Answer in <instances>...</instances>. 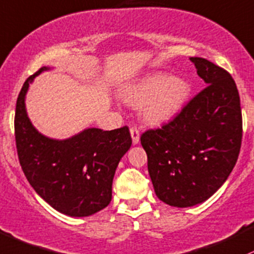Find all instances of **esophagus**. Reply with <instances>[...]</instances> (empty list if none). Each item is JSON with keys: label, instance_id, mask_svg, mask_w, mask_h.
<instances>
[{"label": "esophagus", "instance_id": "obj_1", "mask_svg": "<svg viewBox=\"0 0 254 254\" xmlns=\"http://www.w3.org/2000/svg\"><path fill=\"white\" fill-rule=\"evenodd\" d=\"M130 135H132V141L133 144L139 143V138H140V134H139V130L137 127H130Z\"/></svg>", "mask_w": 254, "mask_h": 254}]
</instances>
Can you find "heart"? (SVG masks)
<instances>
[{"label": "heart", "mask_w": 254, "mask_h": 254, "mask_svg": "<svg viewBox=\"0 0 254 254\" xmlns=\"http://www.w3.org/2000/svg\"><path fill=\"white\" fill-rule=\"evenodd\" d=\"M189 94L190 86L184 78L157 72L125 89L122 98L128 105L134 108L143 106L145 121L161 124L171 120L182 110Z\"/></svg>", "instance_id": "1"}]
</instances>
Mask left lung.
<instances>
[{"instance_id":"left-lung-1","label":"left lung","mask_w":254,"mask_h":254,"mask_svg":"<svg viewBox=\"0 0 254 254\" xmlns=\"http://www.w3.org/2000/svg\"><path fill=\"white\" fill-rule=\"evenodd\" d=\"M190 61L207 86L171 121L140 135L155 192L173 207H191L211 197L233 171L242 141L234 78L207 59Z\"/></svg>"}]
</instances>
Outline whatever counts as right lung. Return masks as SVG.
<instances>
[{"label": "right lung", "mask_w": 254, "mask_h": 254, "mask_svg": "<svg viewBox=\"0 0 254 254\" xmlns=\"http://www.w3.org/2000/svg\"><path fill=\"white\" fill-rule=\"evenodd\" d=\"M43 70L47 67L28 77L18 95L14 134L19 162L30 185L54 209L87 217L110 203L116 167L132 144L129 129L88 128L66 140L40 134L26 115L25 94Z\"/></svg>", "instance_id": "right-lung-1"}]
</instances>
